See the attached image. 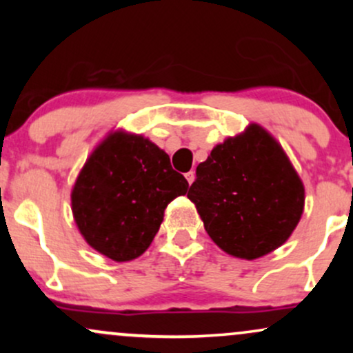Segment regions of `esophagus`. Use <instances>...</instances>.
Here are the masks:
<instances>
[{"label":"esophagus","mask_w":353,"mask_h":353,"mask_svg":"<svg viewBox=\"0 0 353 353\" xmlns=\"http://www.w3.org/2000/svg\"><path fill=\"white\" fill-rule=\"evenodd\" d=\"M185 179H188L189 184H192L194 179H196V172H194V171H189V172H185Z\"/></svg>","instance_id":"esophagus-1"}]
</instances>
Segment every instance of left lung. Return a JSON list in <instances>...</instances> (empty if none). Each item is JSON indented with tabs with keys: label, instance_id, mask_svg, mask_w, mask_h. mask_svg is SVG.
<instances>
[{
	"label": "left lung",
	"instance_id": "8db88e82",
	"mask_svg": "<svg viewBox=\"0 0 353 353\" xmlns=\"http://www.w3.org/2000/svg\"><path fill=\"white\" fill-rule=\"evenodd\" d=\"M188 197L222 250L252 259L290 237L303 210V185L285 152L261 125L216 145L196 169Z\"/></svg>",
	"mask_w": 353,
	"mask_h": 353
}]
</instances>
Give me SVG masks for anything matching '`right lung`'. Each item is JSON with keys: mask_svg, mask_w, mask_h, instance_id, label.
<instances>
[{"mask_svg": "<svg viewBox=\"0 0 353 353\" xmlns=\"http://www.w3.org/2000/svg\"><path fill=\"white\" fill-rule=\"evenodd\" d=\"M188 188L163 149L143 136L114 132L79 172L72 214L92 249L116 262L132 261L151 245L169 202Z\"/></svg>", "mask_w": 353, "mask_h": 353, "instance_id": "obj_1", "label": "right lung"}]
</instances>
